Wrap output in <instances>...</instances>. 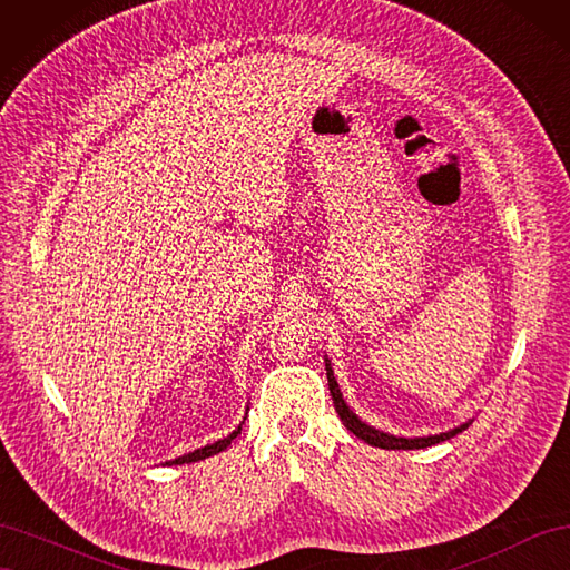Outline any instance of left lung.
I'll return each instance as SVG.
<instances>
[{
    "label": "left lung",
    "mask_w": 570,
    "mask_h": 570,
    "mask_svg": "<svg viewBox=\"0 0 570 570\" xmlns=\"http://www.w3.org/2000/svg\"><path fill=\"white\" fill-rule=\"evenodd\" d=\"M325 373H327V387H331L333 404H335L337 416L342 419L344 425H347L350 433H354L358 440H364V442L371 444V446H381V450H425V446H433V444H438V442H444V440H450V438L459 435L461 430H465V428L471 425V421H469V423H463V425H459V428H454V430H446V433L428 435V438H396V435L383 433V430H375V428H371L368 423L361 421V419L356 416V413L347 406V402L342 400L340 385H337V381H335L333 366H331V361H327V358H325Z\"/></svg>",
    "instance_id": "8db88e82"
}]
</instances>
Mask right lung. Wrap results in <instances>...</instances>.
<instances>
[{
  "mask_svg": "<svg viewBox=\"0 0 570 570\" xmlns=\"http://www.w3.org/2000/svg\"><path fill=\"white\" fill-rule=\"evenodd\" d=\"M245 423V421H243ZM243 423L237 425V430H233V433L228 435V438H223V440H218V442H214V444H206V446H202V450H195V452H189V454H185V456H178V459H174V461H166L168 465H176V463H195V461H202V459H209V456H214V454H218V452H223V450H228V444L239 435V430H243Z\"/></svg>",
  "mask_w": 570,
  "mask_h": 570,
  "instance_id": "add662e5",
  "label": "right lung"
}]
</instances>
